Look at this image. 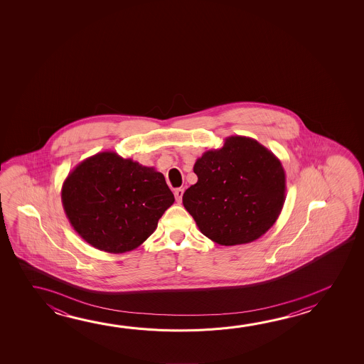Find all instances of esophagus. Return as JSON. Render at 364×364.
Segmentation results:
<instances>
[{"label":"esophagus","instance_id":"34e87169","mask_svg":"<svg viewBox=\"0 0 364 364\" xmlns=\"http://www.w3.org/2000/svg\"><path fill=\"white\" fill-rule=\"evenodd\" d=\"M183 194H184V189H175V198H176V200L178 203L181 202V199H183Z\"/></svg>","mask_w":364,"mask_h":364}]
</instances>
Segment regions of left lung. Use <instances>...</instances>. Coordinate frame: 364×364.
Segmentation results:
<instances>
[{"label":"left lung","instance_id":"8db88e82","mask_svg":"<svg viewBox=\"0 0 364 364\" xmlns=\"http://www.w3.org/2000/svg\"><path fill=\"white\" fill-rule=\"evenodd\" d=\"M193 170L198 181L185 191L183 204L215 244H249L278 220L286 200V173L257 139L227 137L220 149L205 151Z\"/></svg>","mask_w":364,"mask_h":364}]
</instances>
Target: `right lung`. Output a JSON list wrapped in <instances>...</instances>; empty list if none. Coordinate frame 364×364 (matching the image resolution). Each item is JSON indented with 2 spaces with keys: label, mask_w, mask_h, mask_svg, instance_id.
<instances>
[{
  "label": "right lung",
  "mask_w": 364,
  "mask_h": 364,
  "mask_svg": "<svg viewBox=\"0 0 364 364\" xmlns=\"http://www.w3.org/2000/svg\"><path fill=\"white\" fill-rule=\"evenodd\" d=\"M73 230L97 250L123 254L154 233L175 198L155 167L104 151L80 162L60 191Z\"/></svg>",
  "instance_id": "add662e5"
}]
</instances>
